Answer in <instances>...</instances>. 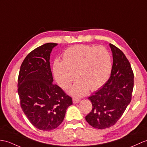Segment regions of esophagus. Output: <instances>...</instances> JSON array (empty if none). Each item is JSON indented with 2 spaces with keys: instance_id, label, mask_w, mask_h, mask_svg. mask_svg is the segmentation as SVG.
<instances>
[{
  "instance_id": "obj_1",
  "label": "esophagus",
  "mask_w": 147,
  "mask_h": 147,
  "mask_svg": "<svg viewBox=\"0 0 147 147\" xmlns=\"http://www.w3.org/2000/svg\"><path fill=\"white\" fill-rule=\"evenodd\" d=\"M80 101H81V100H80V99H79V98H73V103H74V104L79 103Z\"/></svg>"
}]
</instances>
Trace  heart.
Instances as JSON below:
<instances>
[{"mask_svg":"<svg viewBox=\"0 0 147 147\" xmlns=\"http://www.w3.org/2000/svg\"><path fill=\"white\" fill-rule=\"evenodd\" d=\"M63 57V61H54V74L63 89L71 86L76 75L78 80L69 91L73 96H82L89 89H98L110 76L111 57L105 47L75 45L64 51Z\"/></svg>","mask_w":147,"mask_h":147,"instance_id":"1","label":"heart"}]
</instances>
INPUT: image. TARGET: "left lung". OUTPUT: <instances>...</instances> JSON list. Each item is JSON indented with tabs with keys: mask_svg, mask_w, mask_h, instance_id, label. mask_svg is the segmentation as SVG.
Listing matches in <instances>:
<instances>
[{
	"mask_svg": "<svg viewBox=\"0 0 147 147\" xmlns=\"http://www.w3.org/2000/svg\"><path fill=\"white\" fill-rule=\"evenodd\" d=\"M113 54L111 76L100 90L90 96L91 111L85 117L92 127L98 129L110 128L123 114L131 100L134 74L124 53L110 44Z\"/></svg>",
	"mask_w": 147,
	"mask_h": 147,
	"instance_id": "8db88e82",
	"label": "left lung"
}]
</instances>
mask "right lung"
<instances>
[{
    "instance_id": "add662e5",
    "label": "right lung",
    "mask_w": 147,
    "mask_h": 147,
    "mask_svg": "<svg viewBox=\"0 0 147 147\" xmlns=\"http://www.w3.org/2000/svg\"><path fill=\"white\" fill-rule=\"evenodd\" d=\"M56 43H46L27 54L20 66L18 94L20 107L37 129L50 131L63 122L72 98L53 84L50 54Z\"/></svg>"
}]
</instances>
